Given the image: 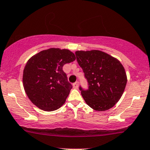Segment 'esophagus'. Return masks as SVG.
<instances>
[{"label": "esophagus", "instance_id": "1", "mask_svg": "<svg viewBox=\"0 0 150 150\" xmlns=\"http://www.w3.org/2000/svg\"><path fill=\"white\" fill-rule=\"evenodd\" d=\"M79 82L78 81H76V82H75V83H73V87L74 88H79Z\"/></svg>", "mask_w": 150, "mask_h": 150}]
</instances>
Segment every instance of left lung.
I'll return each mask as SVG.
<instances>
[{
    "label": "left lung",
    "instance_id": "obj_1",
    "mask_svg": "<svg viewBox=\"0 0 150 150\" xmlns=\"http://www.w3.org/2000/svg\"><path fill=\"white\" fill-rule=\"evenodd\" d=\"M75 54L89 85L88 90L79 88L85 102L97 111L111 108L120 99L127 83L122 64L100 50H81Z\"/></svg>",
    "mask_w": 150,
    "mask_h": 150
}]
</instances>
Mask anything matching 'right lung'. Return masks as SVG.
<instances>
[{
	"label": "right lung",
	"mask_w": 150,
	"mask_h": 150,
	"mask_svg": "<svg viewBox=\"0 0 150 150\" xmlns=\"http://www.w3.org/2000/svg\"><path fill=\"white\" fill-rule=\"evenodd\" d=\"M75 59L70 50L50 48L28 60L23 70V83L34 105L45 111H53L64 103L72 86L62 67Z\"/></svg>",
	"instance_id": "add662e5"
}]
</instances>
